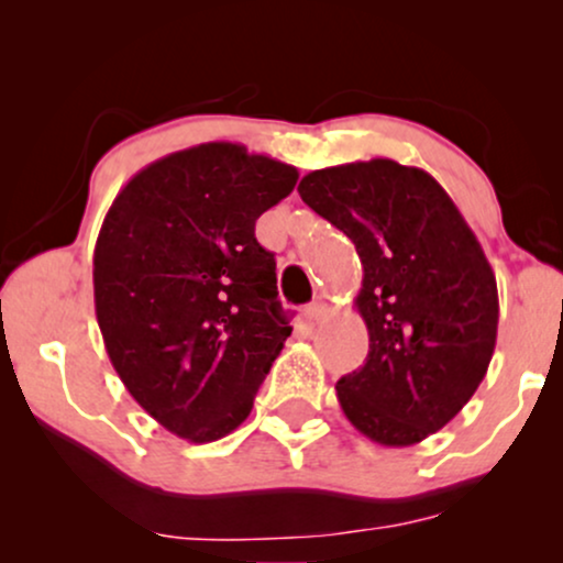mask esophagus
Wrapping results in <instances>:
<instances>
[{
  "mask_svg": "<svg viewBox=\"0 0 563 563\" xmlns=\"http://www.w3.org/2000/svg\"><path fill=\"white\" fill-rule=\"evenodd\" d=\"M325 312H328V303L320 301V299L312 301L307 309H303V314H307L309 322H320L322 318H325Z\"/></svg>",
  "mask_w": 563,
  "mask_h": 563,
  "instance_id": "1",
  "label": "esophagus"
}]
</instances>
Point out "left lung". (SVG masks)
<instances>
[{
  "label": "left lung",
  "instance_id": "8db88e82",
  "mask_svg": "<svg viewBox=\"0 0 563 563\" xmlns=\"http://www.w3.org/2000/svg\"><path fill=\"white\" fill-rule=\"evenodd\" d=\"M299 196L363 262L354 299L371 346L339 378L349 423L384 448L448 426L487 376L497 283L479 241L429 172L389 158L309 172Z\"/></svg>",
  "mask_w": 563,
  "mask_h": 563
}]
</instances>
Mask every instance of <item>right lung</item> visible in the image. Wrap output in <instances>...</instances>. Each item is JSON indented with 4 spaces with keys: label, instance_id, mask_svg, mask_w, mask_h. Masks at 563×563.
Instances as JSON below:
<instances>
[{
    "label": "right lung",
    "instance_id": "right-lung-1",
    "mask_svg": "<svg viewBox=\"0 0 563 563\" xmlns=\"http://www.w3.org/2000/svg\"><path fill=\"white\" fill-rule=\"evenodd\" d=\"M299 172L235 142H203L134 174L95 245V312L142 410L187 442L249 418L294 328L256 219Z\"/></svg>",
    "mask_w": 563,
    "mask_h": 563
}]
</instances>
